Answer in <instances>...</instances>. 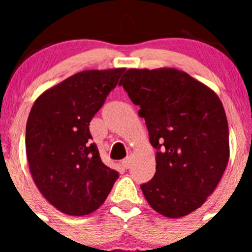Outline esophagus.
<instances>
[{
  "instance_id": "34e87169",
  "label": "esophagus",
  "mask_w": 252,
  "mask_h": 252,
  "mask_svg": "<svg viewBox=\"0 0 252 252\" xmlns=\"http://www.w3.org/2000/svg\"><path fill=\"white\" fill-rule=\"evenodd\" d=\"M130 164H131V159H130V157H126V158H124L123 161H122V167H123V168H129V167H130Z\"/></svg>"
}]
</instances>
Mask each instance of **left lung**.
<instances>
[{"label": "left lung", "instance_id": "8db88e82", "mask_svg": "<svg viewBox=\"0 0 252 252\" xmlns=\"http://www.w3.org/2000/svg\"><path fill=\"white\" fill-rule=\"evenodd\" d=\"M139 106L150 142L157 150L156 173L141 185L156 212L179 218L204 205L229 159V130L217 94L175 68H130L119 81Z\"/></svg>", "mask_w": 252, "mask_h": 252}]
</instances>
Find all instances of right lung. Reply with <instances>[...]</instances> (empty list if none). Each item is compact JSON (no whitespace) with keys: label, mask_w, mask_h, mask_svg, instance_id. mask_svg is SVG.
I'll return each mask as SVG.
<instances>
[{"label":"right lung","mask_w":252,"mask_h":252,"mask_svg":"<svg viewBox=\"0 0 252 252\" xmlns=\"http://www.w3.org/2000/svg\"><path fill=\"white\" fill-rule=\"evenodd\" d=\"M124 68L83 70L44 91L32 105L25 149L45 199L69 216H85L107 199L119 173L101 161L89 124Z\"/></svg>","instance_id":"1"}]
</instances>
